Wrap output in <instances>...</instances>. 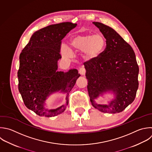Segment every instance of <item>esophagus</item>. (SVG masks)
<instances>
[{"mask_svg": "<svg viewBox=\"0 0 152 152\" xmlns=\"http://www.w3.org/2000/svg\"><path fill=\"white\" fill-rule=\"evenodd\" d=\"M79 74L81 75H84L86 74V69L84 67H81L79 69Z\"/></svg>", "mask_w": 152, "mask_h": 152, "instance_id": "34e87169", "label": "esophagus"}]
</instances>
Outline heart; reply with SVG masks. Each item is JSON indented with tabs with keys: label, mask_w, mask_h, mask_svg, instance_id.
<instances>
[{
	"label": "heart",
	"mask_w": 152,
	"mask_h": 152,
	"mask_svg": "<svg viewBox=\"0 0 152 152\" xmlns=\"http://www.w3.org/2000/svg\"><path fill=\"white\" fill-rule=\"evenodd\" d=\"M68 45L72 49L82 51L83 56L86 60L93 61L101 56L106 48V41L100 34L78 33L70 37ZM61 53L65 58L71 56L70 49L65 45L61 47Z\"/></svg>",
	"instance_id": "heart-1"
}]
</instances>
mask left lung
<instances>
[{
    "instance_id": "left-lung-1",
    "label": "left lung",
    "mask_w": 152,
    "mask_h": 152,
    "mask_svg": "<svg viewBox=\"0 0 152 152\" xmlns=\"http://www.w3.org/2000/svg\"><path fill=\"white\" fill-rule=\"evenodd\" d=\"M106 40V46L97 59L84 63L91 104L102 112L123 111L134 100L138 87V66L131 46L113 28L101 23H93ZM112 92L115 99L109 105L97 104L100 95Z\"/></svg>"
}]
</instances>
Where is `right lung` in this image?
<instances>
[{
	"label": "right lung",
	"mask_w": 152,
	"mask_h": 152,
	"mask_svg": "<svg viewBox=\"0 0 152 152\" xmlns=\"http://www.w3.org/2000/svg\"><path fill=\"white\" fill-rule=\"evenodd\" d=\"M77 24H53L36 31L20 55L18 89L26 107L40 116L52 117L64 112L68 104L69 93L80 76L78 70L57 71L61 59V40ZM66 93V103L55 110L45 107L52 93Z\"/></svg>",
	"instance_id": "right-lung-1"
}]
</instances>
